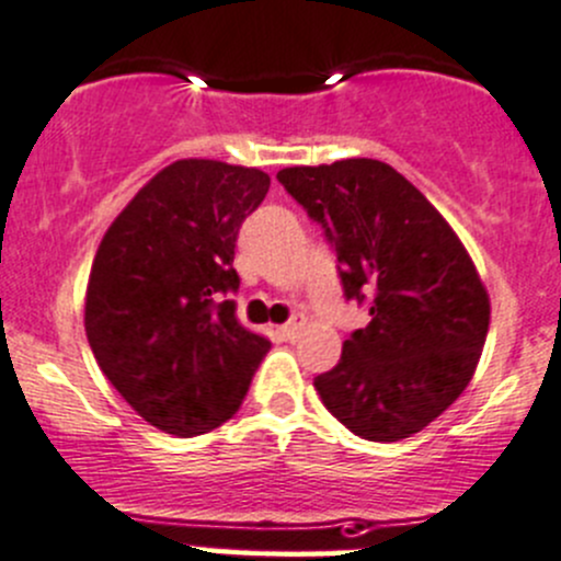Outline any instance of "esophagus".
Returning <instances> with one entry per match:
<instances>
[{
	"instance_id": "esophagus-1",
	"label": "esophagus",
	"mask_w": 561,
	"mask_h": 561,
	"mask_svg": "<svg viewBox=\"0 0 561 561\" xmlns=\"http://www.w3.org/2000/svg\"><path fill=\"white\" fill-rule=\"evenodd\" d=\"M302 327H305L302 316H294L291 321H286V324L280 327V335L286 337V341H294V337H297L299 332H302Z\"/></svg>"
}]
</instances>
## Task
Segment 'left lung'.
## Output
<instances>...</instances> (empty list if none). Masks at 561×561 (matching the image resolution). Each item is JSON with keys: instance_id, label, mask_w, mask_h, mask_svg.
Wrapping results in <instances>:
<instances>
[{"instance_id": "1", "label": "left lung", "mask_w": 561, "mask_h": 561, "mask_svg": "<svg viewBox=\"0 0 561 561\" xmlns=\"http://www.w3.org/2000/svg\"><path fill=\"white\" fill-rule=\"evenodd\" d=\"M278 180L335 248L346 299L370 305L368 327L313 379L321 403L363 439L420 434L467 390L485 346L491 302L467 248L381 160L291 165Z\"/></svg>"}]
</instances>
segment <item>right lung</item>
Segmentation results:
<instances>
[{
    "label": "right lung",
    "mask_w": 561,
    "mask_h": 561,
    "mask_svg": "<svg viewBox=\"0 0 561 561\" xmlns=\"http://www.w3.org/2000/svg\"><path fill=\"white\" fill-rule=\"evenodd\" d=\"M270 191L262 169L187 158L116 215L94 253L84 327L94 359L138 417L174 436L240 409L270 341L234 302L240 226Z\"/></svg>",
    "instance_id": "add662e5"
}]
</instances>
